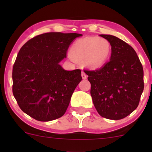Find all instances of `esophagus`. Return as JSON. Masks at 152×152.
<instances>
[{
	"label": "esophagus",
	"mask_w": 152,
	"mask_h": 152,
	"mask_svg": "<svg viewBox=\"0 0 152 152\" xmlns=\"http://www.w3.org/2000/svg\"><path fill=\"white\" fill-rule=\"evenodd\" d=\"M81 76H82V78L83 79H86L87 78V75L85 74V72H83V71H82L81 72Z\"/></svg>",
	"instance_id": "1"
}]
</instances>
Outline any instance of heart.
<instances>
[{
    "instance_id": "heart-1",
    "label": "heart",
    "mask_w": 152,
    "mask_h": 152,
    "mask_svg": "<svg viewBox=\"0 0 152 152\" xmlns=\"http://www.w3.org/2000/svg\"><path fill=\"white\" fill-rule=\"evenodd\" d=\"M71 52L75 58L83 61L86 66L98 69L109 60L111 46L106 38L91 36L77 40L71 46Z\"/></svg>"
}]
</instances>
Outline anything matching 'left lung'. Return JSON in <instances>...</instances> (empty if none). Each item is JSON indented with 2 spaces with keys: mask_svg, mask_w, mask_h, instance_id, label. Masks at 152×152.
Returning <instances> with one entry per match:
<instances>
[{
  "mask_svg": "<svg viewBox=\"0 0 152 152\" xmlns=\"http://www.w3.org/2000/svg\"><path fill=\"white\" fill-rule=\"evenodd\" d=\"M111 43L110 61L101 69L84 70L90 81L91 95L102 117L118 120L137 108L144 90V70L130 45L116 36L100 35Z\"/></svg>",
  "mask_w": 152,
  "mask_h": 152,
  "instance_id": "1",
  "label": "left lung"
}]
</instances>
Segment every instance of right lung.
I'll return each mask as SVG.
<instances>
[{
    "instance_id": "right-lung-1",
    "label": "right lung",
    "mask_w": 152,
    "mask_h": 152,
    "mask_svg": "<svg viewBox=\"0 0 152 152\" xmlns=\"http://www.w3.org/2000/svg\"><path fill=\"white\" fill-rule=\"evenodd\" d=\"M80 34L46 33L28 41L13 67V94L23 112L40 121L65 114L75 88L81 81L80 69L65 71L59 62Z\"/></svg>"
}]
</instances>
